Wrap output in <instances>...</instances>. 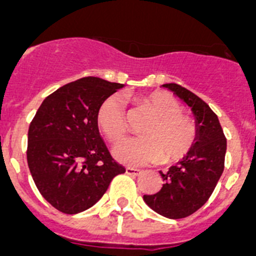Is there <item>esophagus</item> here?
Returning <instances> with one entry per match:
<instances>
[{"instance_id": "1", "label": "esophagus", "mask_w": 256, "mask_h": 256, "mask_svg": "<svg viewBox=\"0 0 256 256\" xmlns=\"http://www.w3.org/2000/svg\"><path fill=\"white\" fill-rule=\"evenodd\" d=\"M126 174H128V176H139V174H142V171H140V170H138V168L128 167L126 168Z\"/></svg>"}]
</instances>
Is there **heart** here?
Listing matches in <instances>:
<instances>
[{
  "label": "heart",
  "instance_id": "obj_1",
  "mask_svg": "<svg viewBox=\"0 0 256 256\" xmlns=\"http://www.w3.org/2000/svg\"><path fill=\"white\" fill-rule=\"evenodd\" d=\"M140 103L148 107L156 117L142 130L144 136L128 138L114 146V156L130 166L174 162L190 152L196 140V126L182 114V106L166 92H153L142 96ZM96 121L106 136L112 142L128 131L125 106L122 100L112 96L98 110Z\"/></svg>",
  "mask_w": 256,
  "mask_h": 256
}]
</instances>
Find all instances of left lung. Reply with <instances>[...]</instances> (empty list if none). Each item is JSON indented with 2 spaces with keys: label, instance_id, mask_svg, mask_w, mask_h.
Wrapping results in <instances>:
<instances>
[{
  "label": "left lung",
  "instance_id": "1",
  "mask_svg": "<svg viewBox=\"0 0 256 256\" xmlns=\"http://www.w3.org/2000/svg\"><path fill=\"white\" fill-rule=\"evenodd\" d=\"M162 86L174 92L191 108L196 140L182 160L168 171L160 172L164 181L162 188L142 199L163 217L180 220L195 213L210 198L224 170L227 140L217 114L204 100L174 82Z\"/></svg>",
  "mask_w": 256,
  "mask_h": 256
}]
</instances>
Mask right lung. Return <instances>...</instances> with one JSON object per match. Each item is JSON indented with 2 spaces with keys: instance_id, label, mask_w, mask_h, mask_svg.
<instances>
[{
  "instance_id": "1",
  "label": "right lung",
  "mask_w": 256,
  "mask_h": 256,
  "mask_svg": "<svg viewBox=\"0 0 256 256\" xmlns=\"http://www.w3.org/2000/svg\"><path fill=\"white\" fill-rule=\"evenodd\" d=\"M124 84L82 78L48 96L28 131L26 160L42 196L57 210L76 214L104 195L125 167L108 152L96 114Z\"/></svg>"
}]
</instances>
